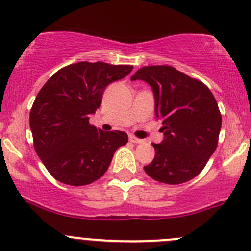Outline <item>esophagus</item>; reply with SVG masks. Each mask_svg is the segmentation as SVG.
Masks as SVG:
<instances>
[{"instance_id": "obj_1", "label": "esophagus", "mask_w": 251, "mask_h": 251, "mask_svg": "<svg viewBox=\"0 0 251 251\" xmlns=\"http://www.w3.org/2000/svg\"><path fill=\"white\" fill-rule=\"evenodd\" d=\"M130 142L134 143V144H140V143H143V139L137 138V137H134V136H130Z\"/></svg>"}]
</instances>
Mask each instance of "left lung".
Returning a JSON list of instances; mask_svg holds the SVG:
<instances>
[{
    "mask_svg": "<svg viewBox=\"0 0 251 251\" xmlns=\"http://www.w3.org/2000/svg\"><path fill=\"white\" fill-rule=\"evenodd\" d=\"M142 79L152 89L156 118L162 120L163 140L145 173L153 180L180 184L205 168L216 151L222 115L211 90L198 79L169 65L139 69L131 81Z\"/></svg>",
    "mask_w": 251,
    "mask_h": 251,
    "instance_id": "1",
    "label": "left lung"
}]
</instances>
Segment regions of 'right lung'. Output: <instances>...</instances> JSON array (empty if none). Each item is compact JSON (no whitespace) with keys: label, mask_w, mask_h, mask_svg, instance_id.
I'll return each instance as SVG.
<instances>
[{"label":"right lung","mask_w":251,"mask_h":251,"mask_svg":"<svg viewBox=\"0 0 251 251\" xmlns=\"http://www.w3.org/2000/svg\"><path fill=\"white\" fill-rule=\"evenodd\" d=\"M132 65L81 62L57 71L38 93L29 114L34 149L49 173L69 186H85L108 169L118 148L127 143L123 131L103 132L89 124L112 82Z\"/></svg>","instance_id":"add662e5"}]
</instances>
